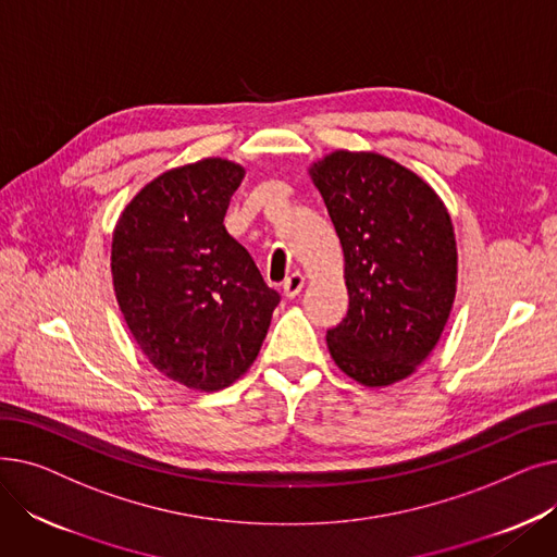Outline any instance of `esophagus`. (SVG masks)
I'll list each match as a JSON object with an SVG mask.
<instances>
[{
    "label": "esophagus",
    "instance_id": "1",
    "mask_svg": "<svg viewBox=\"0 0 557 557\" xmlns=\"http://www.w3.org/2000/svg\"><path fill=\"white\" fill-rule=\"evenodd\" d=\"M302 286H305V275L302 273H290L286 280H284V284H282V288H284V296L286 298H296L300 290H302Z\"/></svg>",
    "mask_w": 557,
    "mask_h": 557
}]
</instances>
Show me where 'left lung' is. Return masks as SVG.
Segmentation results:
<instances>
[{
  "label": "left lung",
  "instance_id": "obj_1",
  "mask_svg": "<svg viewBox=\"0 0 557 557\" xmlns=\"http://www.w3.org/2000/svg\"><path fill=\"white\" fill-rule=\"evenodd\" d=\"M343 246L347 315L327 330L336 366L379 388L431 355L456 298L451 216L418 173L379 153L334 151L309 169Z\"/></svg>",
  "mask_w": 557,
  "mask_h": 557
}]
</instances>
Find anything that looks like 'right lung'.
I'll list each match as a JSON object with an SVG mask.
<instances>
[{"label":"right lung","mask_w":557,"mask_h":557,"mask_svg":"<svg viewBox=\"0 0 557 557\" xmlns=\"http://www.w3.org/2000/svg\"><path fill=\"white\" fill-rule=\"evenodd\" d=\"M244 166L221 158L164 171L112 232V284L126 325L162 374L221 391L252 366L280 294L223 219Z\"/></svg>","instance_id":"1"}]
</instances>
